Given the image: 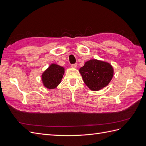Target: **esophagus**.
<instances>
[{"label":"esophagus","mask_w":146,"mask_h":146,"mask_svg":"<svg viewBox=\"0 0 146 146\" xmlns=\"http://www.w3.org/2000/svg\"><path fill=\"white\" fill-rule=\"evenodd\" d=\"M71 67L72 68H76L77 67V64H71Z\"/></svg>","instance_id":"34e87169"}]
</instances>
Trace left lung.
<instances>
[{"instance_id": "8db88e82", "label": "left lung", "mask_w": 146, "mask_h": 146, "mask_svg": "<svg viewBox=\"0 0 146 146\" xmlns=\"http://www.w3.org/2000/svg\"><path fill=\"white\" fill-rule=\"evenodd\" d=\"M79 72L86 85L91 90L96 91L108 85L114 70L110 63L94 59L86 61Z\"/></svg>"}]
</instances>
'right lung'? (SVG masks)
<instances>
[{
	"label": "right lung",
	"mask_w": 146,
	"mask_h": 146,
	"mask_svg": "<svg viewBox=\"0 0 146 146\" xmlns=\"http://www.w3.org/2000/svg\"><path fill=\"white\" fill-rule=\"evenodd\" d=\"M64 73V68L56 64H52L42 74L44 86L48 89H54L60 83Z\"/></svg>",
	"instance_id": "right-lung-1"
}]
</instances>
